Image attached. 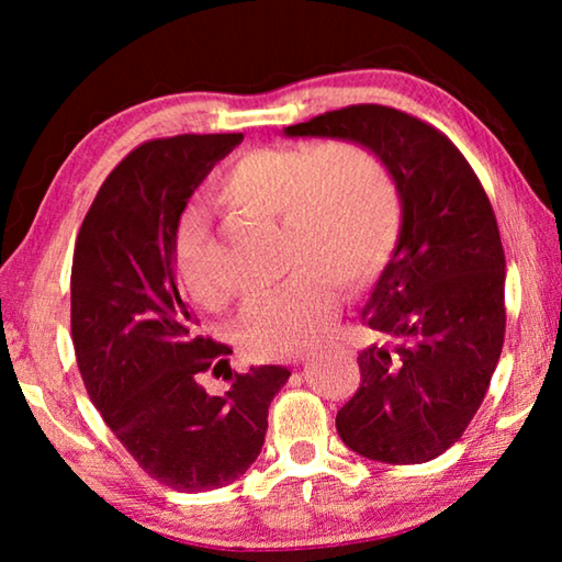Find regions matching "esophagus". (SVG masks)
I'll use <instances>...</instances> for the list:
<instances>
[{
  "mask_svg": "<svg viewBox=\"0 0 562 562\" xmlns=\"http://www.w3.org/2000/svg\"><path fill=\"white\" fill-rule=\"evenodd\" d=\"M310 359V351H307V355H297V357H290V361H292V364H300V361H307Z\"/></svg>",
  "mask_w": 562,
  "mask_h": 562,
  "instance_id": "1",
  "label": "esophagus"
}]
</instances>
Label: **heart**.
<instances>
[{"label": "heart", "instance_id": "1", "mask_svg": "<svg viewBox=\"0 0 562 562\" xmlns=\"http://www.w3.org/2000/svg\"><path fill=\"white\" fill-rule=\"evenodd\" d=\"M213 201L280 223V288L255 294L240 317L243 347L258 359L297 355L329 335L337 319L331 282L361 290L376 280L398 245L404 201L394 176L355 144L260 146L217 170ZM173 270L190 297L221 310L225 290L211 268V227L201 211L180 217Z\"/></svg>", "mask_w": 562, "mask_h": 562}]
</instances>
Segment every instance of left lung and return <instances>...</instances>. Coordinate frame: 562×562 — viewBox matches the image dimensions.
Returning <instances> with one entry per match:
<instances>
[{
	"instance_id": "left-lung-1",
	"label": "left lung",
	"mask_w": 562,
	"mask_h": 562,
	"mask_svg": "<svg viewBox=\"0 0 562 562\" xmlns=\"http://www.w3.org/2000/svg\"><path fill=\"white\" fill-rule=\"evenodd\" d=\"M284 133L364 146L402 190V237L361 310L386 341L359 351L361 384L337 431L364 459L431 461L479 412L506 337V258L486 190L439 128L392 106L357 103Z\"/></svg>"
}]
</instances>
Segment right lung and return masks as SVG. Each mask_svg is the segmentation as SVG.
I'll return each instance as SVG.
<instances>
[{"label": "right lung", "mask_w": 562, "mask_h": 562, "mask_svg": "<svg viewBox=\"0 0 562 562\" xmlns=\"http://www.w3.org/2000/svg\"><path fill=\"white\" fill-rule=\"evenodd\" d=\"M243 133H183L133 148L83 217L71 265V339L103 422L150 479L180 493L227 486L260 456L290 372L250 367L211 396L201 374L231 347L198 331L173 272L188 198Z\"/></svg>", "instance_id": "add662e5"}]
</instances>
